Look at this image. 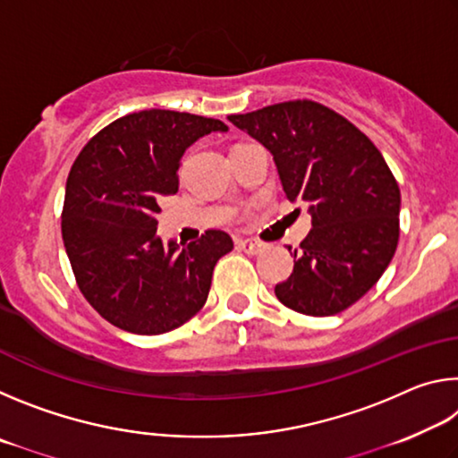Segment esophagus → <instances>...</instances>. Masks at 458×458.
<instances>
[{"instance_id": "esophagus-1", "label": "esophagus", "mask_w": 458, "mask_h": 458, "mask_svg": "<svg viewBox=\"0 0 458 458\" xmlns=\"http://www.w3.org/2000/svg\"><path fill=\"white\" fill-rule=\"evenodd\" d=\"M236 246L240 248V250H244L246 254H260L268 248V244L260 242V240H254V238H240V240H236Z\"/></svg>"}]
</instances>
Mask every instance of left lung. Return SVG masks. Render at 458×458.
<instances>
[{
	"label": "left lung",
	"mask_w": 458,
	"mask_h": 458,
	"mask_svg": "<svg viewBox=\"0 0 458 458\" xmlns=\"http://www.w3.org/2000/svg\"><path fill=\"white\" fill-rule=\"evenodd\" d=\"M228 121L273 153L286 199L311 212L313 228L291 252L293 275L275 286L276 299L311 317L345 311L398 246L400 188L382 153L353 123L307 98Z\"/></svg>",
	"instance_id": "1"
}]
</instances>
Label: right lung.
<instances>
[{"label": "right lung", "mask_w": 458, "mask_h": 458, "mask_svg": "<svg viewBox=\"0 0 458 458\" xmlns=\"http://www.w3.org/2000/svg\"><path fill=\"white\" fill-rule=\"evenodd\" d=\"M228 131L218 119L131 113L82 147L66 180L62 240L84 299L123 331L159 335L204 307L216 262L234 242L206 230L180 248L157 236L159 199L180 188V159L199 137Z\"/></svg>", "instance_id": "add662e5"}]
</instances>
